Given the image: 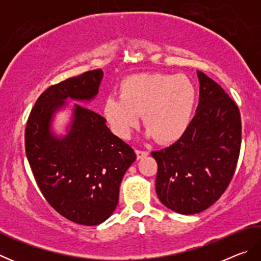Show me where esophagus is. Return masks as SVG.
I'll return each instance as SVG.
<instances>
[{"label": "esophagus", "mask_w": 261, "mask_h": 261, "mask_svg": "<svg viewBox=\"0 0 261 261\" xmlns=\"http://www.w3.org/2000/svg\"><path fill=\"white\" fill-rule=\"evenodd\" d=\"M136 154H137V159H143V158H145V156H147L148 155V152L147 151H141V149H136Z\"/></svg>", "instance_id": "34e87169"}]
</instances>
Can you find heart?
Wrapping results in <instances>:
<instances>
[{
  "label": "heart",
  "instance_id": "b5f03b06",
  "mask_svg": "<svg viewBox=\"0 0 261 261\" xmlns=\"http://www.w3.org/2000/svg\"><path fill=\"white\" fill-rule=\"evenodd\" d=\"M120 98L108 96L102 114L115 134L129 137L139 124L160 143L178 140L191 122L196 87L185 74L140 73L121 83Z\"/></svg>",
  "mask_w": 261,
  "mask_h": 261
}]
</instances>
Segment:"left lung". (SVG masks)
Listing matches in <instances>:
<instances>
[{
  "label": "left lung",
  "instance_id": "obj_1",
  "mask_svg": "<svg viewBox=\"0 0 261 261\" xmlns=\"http://www.w3.org/2000/svg\"><path fill=\"white\" fill-rule=\"evenodd\" d=\"M199 103L185 134L152 152L158 163L156 194L179 214H197L222 196L232 179L242 143L241 114L218 83L197 71Z\"/></svg>",
  "mask_w": 261,
  "mask_h": 261
}]
</instances>
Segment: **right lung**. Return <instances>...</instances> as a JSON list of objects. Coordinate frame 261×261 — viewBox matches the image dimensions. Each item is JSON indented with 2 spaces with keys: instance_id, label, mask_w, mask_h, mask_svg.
Masks as SVG:
<instances>
[{
  "instance_id": "1",
  "label": "right lung",
  "mask_w": 261,
  "mask_h": 261,
  "mask_svg": "<svg viewBox=\"0 0 261 261\" xmlns=\"http://www.w3.org/2000/svg\"><path fill=\"white\" fill-rule=\"evenodd\" d=\"M102 77L96 69L48 87L31 110L25 130L26 156L43 197L57 213L83 226H96L113 214L136 153L112 134L106 118L84 106L74 103L63 138L51 134L50 122L67 99H93Z\"/></svg>"
}]
</instances>
